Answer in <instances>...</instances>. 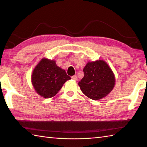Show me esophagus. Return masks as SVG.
I'll list each match as a JSON object with an SVG mask.
<instances>
[{
    "mask_svg": "<svg viewBox=\"0 0 147 147\" xmlns=\"http://www.w3.org/2000/svg\"><path fill=\"white\" fill-rule=\"evenodd\" d=\"M71 78L74 80H77V76L76 75H74L71 77Z\"/></svg>",
    "mask_w": 147,
    "mask_h": 147,
    "instance_id": "esophagus-1",
    "label": "esophagus"
}]
</instances>
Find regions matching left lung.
<instances>
[{"instance_id": "left-lung-1", "label": "left lung", "mask_w": 147, "mask_h": 147, "mask_svg": "<svg viewBox=\"0 0 147 147\" xmlns=\"http://www.w3.org/2000/svg\"><path fill=\"white\" fill-rule=\"evenodd\" d=\"M84 77L78 83L82 92L94 100L107 96L113 89L115 78L104 61L89 62L83 69Z\"/></svg>"}]
</instances>
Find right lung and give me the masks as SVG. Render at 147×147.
I'll return each mask as SVG.
<instances>
[{
    "label": "right lung",
    "instance_id": "1",
    "mask_svg": "<svg viewBox=\"0 0 147 147\" xmlns=\"http://www.w3.org/2000/svg\"><path fill=\"white\" fill-rule=\"evenodd\" d=\"M65 70L58 67L54 61L42 59L34 69L32 82L36 92L46 98L55 96L65 82L71 80Z\"/></svg>",
    "mask_w": 147,
    "mask_h": 147
}]
</instances>
